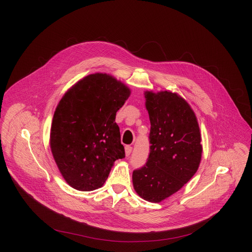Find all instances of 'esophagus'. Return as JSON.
<instances>
[{
	"label": "esophagus",
	"mask_w": 252,
	"mask_h": 252,
	"mask_svg": "<svg viewBox=\"0 0 252 252\" xmlns=\"http://www.w3.org/2000/svg\"><path fill=\"white\" fill-rule=\"evenodd\" d=\"M125 150H126V156H129L130 153H131V151H133V147L128 146V145H127V146L125 147Z\"/></svg>",
	"instance_id": "1"
}]
</instances>
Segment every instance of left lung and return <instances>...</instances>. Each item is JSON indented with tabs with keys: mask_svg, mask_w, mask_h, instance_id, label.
Segmentation results:
<instances>
[{
	"mask_svg": "<svg viewBox=\"0 0 252 252\" xmlns=\"http://www.w3.org/2000/svg\"><path fill=\"white\" fill-rule=\"evenodd\" d=\"M145 98L150 152L144 166L133 171V184L143 199L160 202L195 175L201 160V137L193 110L175 93L147 92Z\"/></svg>",
	"mask_w": 252,
	"mask_h": 252,
	"instance_id": "left-lung-1",
	"label": "left lung"
}]
</instances>
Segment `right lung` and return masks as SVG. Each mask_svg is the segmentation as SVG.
I'll list each match as a JSON object with an SVG mask.
<instances>
[{"mask_svg": "<svg viewBox=\"0 0 252 252\" xmlns=\"http://www.w3.org/2000/svg\"><path fill=\"white\" fill-rule=\"evenodd\" d=\"M130 94L106 73L90 74L60 100L51 126L52 154L61 175L79 191L103 186L115 160L125 158L116 112Z\"/></svg>", "mask_w": 252, "mask_h": 252, "instance_id": "obj_1", "label": "right lung"}]
</instances>
